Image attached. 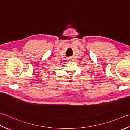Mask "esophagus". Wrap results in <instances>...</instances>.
Wrapping results in <instances>:
<instances>
[{
  "instance_id": "obj_1",
  "label": "esophagus",
  "mask_w": 130,
  "mask_h": 130,
  "mask_svg": "<svg viewBox=\"0 0 130 130\" xmlns=\"http://www.w3.org/2000/svg\"><path fill=\"white\" fill-rule=\"evenodd\" d=\"M70 60H72V59H70Z\"/></svg>"
}]
</instances>
